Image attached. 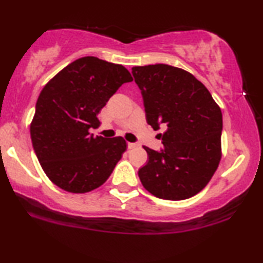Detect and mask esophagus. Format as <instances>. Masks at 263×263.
Instances as JSON below:
<instances>
[{
    "instance_id": "1",
    "label": "esophagus",
    "mask_w": 263,
    "mask_h": 263,
    "mask_svg": "<svg viewBox=\"0 0 263 263\" xmlns=\"http://www.w3.org/2000/svg\"><path fill=\"white\" fill-rule=\"evenodd\" d=\"M137 146H138V145L136 144V142H127V147L130 148V149H131V148H136Z\"/></svg>"
}]
</instances>
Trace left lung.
<instances>
[{
    "label": "left lung",
    "instance_id": "1",
    "mask_svg": "<svg viewBox=\"0 0 263 263\" xmlns=\"http://www.w3.org/2000/svg\"><path fill=\"white\" fill-rule=\"evenodd\" d=\"M146 121L154 130L166 126L163 148L144 146L148 161L138 172L155 197L182 201L198 194L221 158L222 115L210 91L193 74L164 64L136 66Z\"/></svg>",
    "mask_w": 263,
    "mask_h": 263
}]
</instances>
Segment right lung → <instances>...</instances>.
Returning <instances> with one entry per match:
<instances>
[{"label":"right lung","instance_id":"obj_1","mask_svg":"<svg viewBox=\"0 0 263 263\" xmlns=\"http://www.w3.org/2000/svg\"><path fill=\"white\" fill-rule=\"evenodd\" d=\"M132 77L122 65L83 57L60 70L43 88L30 125L43 171L68 193L83 194L109 179L126 149L122 137H94L97 115Z\"/></svg>","mask_w":263,"mask_h":263}]
</instances>
